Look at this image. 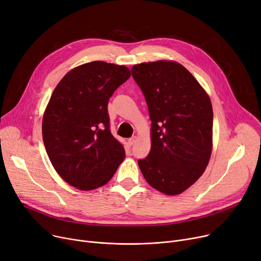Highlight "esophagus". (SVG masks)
Segmentation results:
<instances>
[{
    "label": "esophagus",
    "mask_w": 261,
    "mask_h": 261,
    "mask_svg": "<svg viewBox=\"0 0 261 261\" xmlns=\"http://www.w3.org/2000/svg\"><path fill=\"white\" fill-rule=\"evenodd\" d=\"M136 141H138V136L134 135V136H132V138H130V139L128 140V143H129V145H133Z\"/></svg>",
    "instance_id": "34e87169"
}]
</instances>
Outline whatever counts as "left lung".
<instances>
[{
    "label": "left lung",
    "mask_w": 261,
    "mask_h": 261,
    "mask_svg": "<svg viewBox=\"0 0 261 261\" xmlns=\"http://www.w3.org/2000/svg\"><path fill=\"white\" fill-rule=\"evenodd\" d=\"M131 73L144 93L151 119V149L139 160L150 186L180 195L205 171L213 150L208 94L182 64L158 60L135 64Z\"/></svg>",
    "instance_id": "left-lung-1"
}]
</instances>
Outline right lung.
Here are the masks:
<instances>
[{"label":"right lung","instance_id":"1","mask_svg":"<svg viewBox=\"0 0 261 261\" xmlns=\"http://www.w3.org/2000/svg\"><path fill=\"white\" fill-rule=\"evenodd\" d=\"M130 76L125 65L92 61L74 67L55 88L43 114V143L53 167L71 186H103L125 160L110 130L108 102Z\"/></svg>","mask_w":261,"mask_h":261}]
</instances>
